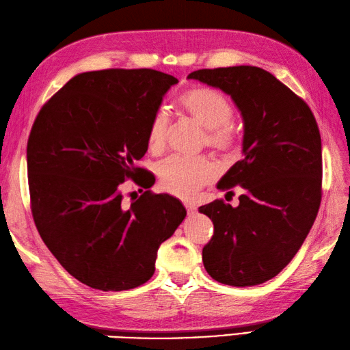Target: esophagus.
Segmentation results:
<instances>
[{
	"label": "esophagus",
	"mask_w": 350,
	"mask_h": 350,
	"mask_svg": "<svg viewBox=\"0 0 350 350\" xmlns=\"http://www.w3.org/2000/svg\"><path fill=\"white\" fill-rule=\"evenodd\" d=\"M185 208H187V211L190 213V214H193L196 211V205L195 204H191V202H185Z\"/></svg>",
	"instance_id": "1"
}]
</instances>
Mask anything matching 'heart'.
Masks as SVG:
<instances>
[{
    "label": "heart",
    "instance_id": "b5f03b06",
    "mask_svg": "<svg viewBox=\"0 0 350 350\" xmlns=\"http://www.w3.org/2000/svg\"><path fill=\"white\" fill-rule=\"evenodd\" d=\"M183 112L195 121L198 126L206 130L205 141L208 146L221 151L232 152L238 142V133L234 124L230 122L234 116V107L221 92L211 88H191L180 97ZM170 129L169 116L165 111H159L152 116L148 131H146V144L154 152L165 148ZM159 175L163 189L172 195L190 199L204 187L213 183L219 169L209 159H183L170 157L163 161L159 167Z\"/></svg>",
    "mask_w": 350,
    "mask_h": 350
}]
</instances>
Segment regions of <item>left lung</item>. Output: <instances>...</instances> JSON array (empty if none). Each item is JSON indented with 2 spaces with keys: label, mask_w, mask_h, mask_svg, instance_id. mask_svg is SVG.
Returning a JSON list of instances; mask_svg holds the SVG:
<instances>
[{
  "label": "left lung",
  "mask_w": 350,
  "mask_h": 350,
  "mask_svg": "<svg viewBox=\"0 0 350 350\" xmlns=\"http://www.w3.org/2000/svg\"><path fill=\"white\" fill-rule=\"evenodd\" d=\"M187 77L230 96L244 122V159L217 184L228 193L239 185V205L214 200L199 208L214 224L204 267L223 284L265 283L293 259L319 211L317 122L304 100L263 68H202Z\"/></svg>",
  "instance_id": "1"
}]
</instances>
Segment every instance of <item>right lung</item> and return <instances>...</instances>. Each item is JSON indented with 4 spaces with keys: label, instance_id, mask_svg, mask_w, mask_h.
<instances>
[{
    "label": "right lung",
    "instance_id": "right-lung-1",
    "mask_svg": "<svg viewBox=\"0 0 350 350\" xmlns=\"http://www.w3.org/2000/svg\"><path fill=\"white\" fill-rule=\"evenodd\" d=\"M174 76L109 68L72 77L38 112L27 146L34 223L51 253L81 283L129 291L148 282L161 243L187 215L176 198L150 190L127 206L121 184L150 189L136 167L152 116Z\"/></svg>",
    "mask_w": 350,
    "mask_h": 350
}]
</instances>
